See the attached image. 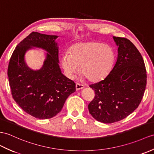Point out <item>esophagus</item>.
<instances>
[{
    "mask_svg": "<svg viewBox=\"0 0 154 154\" xmlns=\"http://www.w3.org/2000/svg\"><path fill=\"white\" fill-rule=\"evenodd\" d=\"M75 87L77 90H81V89L85 87V86L83 84H81L79 83H77L76 85H75Z\"/></svg>",
    "mask_w": 154,
    "mask_h": 154,
    "instance_id": "1",
    "label": "esophagus"
}]
</instances>
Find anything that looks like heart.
<instances>
[{
    "instance_id": "heart-1",
    "label": "heart",
    "mask_w": 154,
    "mask_h": 154,
    "mask_svg": "<svg viewBox=\"0 0 154 154\" xmlns=\"http://www.w3.org/2000/svg\"><path fill=\"white\" fill-rule=\"evenodd\" d=\"M115 53L109 46L91 42L73 46L70 54L62 56V63L67 76L71 78L80 71L91 81H98L108 75L115 61Z\"/></svg>"
}]
</instances>
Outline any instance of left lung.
<instances>
[{"instance_id":"left-lung-1","label":"left lung","mask_w":154,"mask_h":154,"mask_svg":"<svg viewBox=\"0 0 154 154\" xmlns=\"http://www.w3.org/2000/svg\"><path fill=\"white\" fill-rule=\"evenodd\" d=\"M118 47L117 62L104 79L89 87L95 92L88 106L96 120L112 123L137 109L144 96L147 74L142 56L126 38L113 37Z\"/></svg>"}]
</instances>
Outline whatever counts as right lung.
I'll list each match as a JSON object with an SVG mask.
<instances>
[{"label":"right lung","instance_id":"1","mask_svg":"<svg viewBox=\"0 0 154 154\" xmlns=\"http://www.w3.org/2000/svg\"><path fill=\"white\" fill-rule=\"evenodd\" d=\"M57 37L32 32L17 45L8 64L12 98L25 112L38 119L56 116L67 97L75 91V83L61 73L55 42ZM31 46L42 48L49 53L40 70H30L24 62V53Z\"/></svg>","mask_w":154,"mask_h":154}]
</instances>
